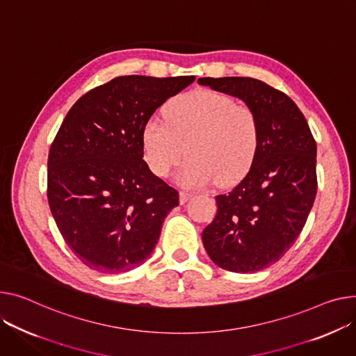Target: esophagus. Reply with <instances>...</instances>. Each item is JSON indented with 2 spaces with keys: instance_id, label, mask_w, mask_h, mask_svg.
Listing matches in <instances>:
<instances>
[{
  "instance_id": "esophagus-1",
  "label": "esophagus",
  "mask_w": 356,
  "mask_h": 356,
  "mask_svg": "<svg viewBox=\"0 0 356 356\" xmlns=\"http://www.w3.org/2000/svg\"><path fill=\"white\" fill-rule=\"evenodd\" d=\"M193 195L192 193H188V192H180V197H179V200H180V203L181 204H184L188 199H191Z\"/></svg>"
}]
</instances>
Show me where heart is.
I'll use <instances>...</instances> for the list:
<instances>
[{"label":"heart","instance_id":"heart-1","mask_svg":"<svg viewBox=\"0 0 356 356\" xmlns=\"http://www.w3.org/2000/svg\"><path fill=\"white\" fill-rule=\"evenodd\" d=\"M164 122L150 118L141 130V147L149 169L168 177L186 156L176 180L200 188L238 183L250 170L260 147L256 111L226 94L195 90L172 99L163 108Z\"/></svg>","mask_w":356,"mask_h":356}]
</instances>
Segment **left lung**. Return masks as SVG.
I'll return each instance as SVG.
<instances>
[{
	"instance_id": "1",
	"label": "left lung",
	"mask_w": 356,
	"mask_h": 356,
	"mask_svg": "<svg viewBox=\"0 0 356 356\" xmlns=\"http://www.w3.org/2000/svg\"><path fill=\"white\" fill-rule=\"evenodd\" d=\"M209 86L250 106L260 122V147L250 170L227 195L216 196L218 213L202 233L218 266L264 270L285 254L314 206L316 141L302 111L285 92L250 77H203Z\"/></svg>"
}]
</instances>
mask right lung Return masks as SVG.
I'll use <instances>...</instances> for the list:
<instances>
[{
    "label": "right lung",
    "instance_id": "add662e5",
    "mask_svg": "<svg viewBox=\"0 0 356 356\" xmlns=\"http://www.w3.org/2000/svg\"><path fill=\"white\" fill-rule=\"evenodd\" d=\"M195 76H122L81 96L49 153L47 199L63 239L90 269L127 272L152 254L179 192L143 160L141 130Z\"/></svg>",
    "mask_w": 356,
    "mask_h": 356
}]
</instances>
